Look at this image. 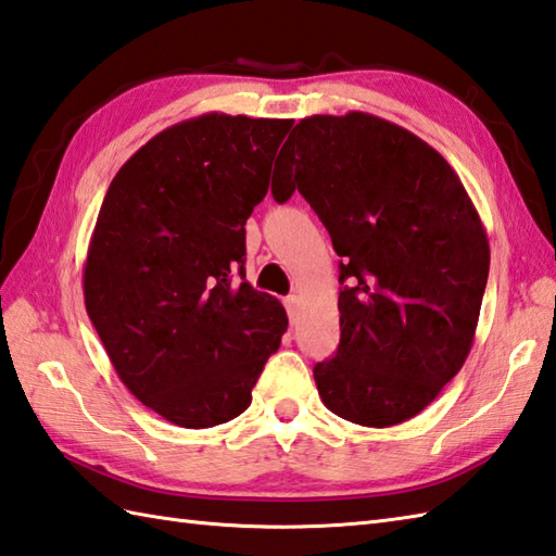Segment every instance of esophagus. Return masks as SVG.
Masks as SVG:
<instances>
[{
    "mask_svg": "<svg viewBox=\"0 0 556 556\" xmlns=\"http://www.w3.org/2000/svg\"><path fill=\"white\" fill-rule=\"evenodd\" d=\"M300 304H302V300L298 298V294H290V298H286V309H288L290 321L298 319V314H300Z\"/></svg>",
    "mask_w": 556,
    "mask_h": 556,
    "instance_id": "esophagus-1",
    "label": "esophagus"
}]
</instances>
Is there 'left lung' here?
Masks as SVG:
<instances>
[{
    "mask_svg": "<svg viewBox=\"0 0 556 556\" xmlns=\"http://www.w3.org/2000/svg\"><path fill=\"white\" fill-rule=\"evenodd\" d=\"M288 143L274 199L298 189L343 258L341 343L314 367L316 389L348 422L401 425L472 348L490 274L480 215L432 146L367 112L307 117Z\"/></svg>",
    "mask_w": 556,
    "mask_h": 556,
    "instance_id": "8db88e82",
    "label": "left lung"
}]
</instances>
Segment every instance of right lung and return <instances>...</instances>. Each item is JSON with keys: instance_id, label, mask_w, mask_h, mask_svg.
<instances>
[{"instance_id": "1", "label": "right lung", "mask_w": 556, "mask_h": 556, "mask_svg": "<svg viewBox=\"0 0 556 556\" xmlns=\"http://www.w3.org/2000/svg\"><path fill=\"white\" fill-rule=\"evenodd\" d=\"M292 119L208 112L141 146L110 182L84 266L86 312L136 399L206 429L242 415L288 328L244 278V223Z\"/></svg>"}]
</instances>
